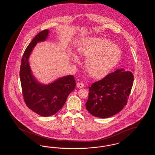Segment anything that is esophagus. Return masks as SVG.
<instances>
[{
    "mask_svg": "<svg viewBox=\"0 0 155 155\" xmlns=\"http://www.w3.org/2000/svg\"><path fill=\"white\" fill-rule=\"evenodd\" d=\"M77 87L80 88H84V84L83 83H81V82H78L77 84Z\"/></svg>",
    "mask_w": 155,
    "mask_h": 155,
    "instance_id": "34e87169",
    "label": "esophagus"
}]
</instances>
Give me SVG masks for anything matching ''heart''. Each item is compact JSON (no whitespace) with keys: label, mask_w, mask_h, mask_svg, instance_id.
Returning a JSON list of instances; mask_svg holds the SVG:
<instances>
[{"label":"heart","mask_w":155,"mask_h":155,"mask_svg":"<svg viewBox=\"0 0 155 155\" xmlns=\"http://www.w3.org/2000/svg\"><path fill=\"white\" fill-rule=\"evenodd\" d=\"M80 53L87 59L86 68L92 77L99 78L107 74L121 58L122 52L117 45L103 38H93L81 49ZM74 60L78 59L75 56Z\"/></svg>","instance_id":"1"}]
</instances>
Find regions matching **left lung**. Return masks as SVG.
I'll use <instances>...</instances> for the list:
<instances>
[{"label":"left lung","mask_w":155,"mask_h":155,"mask_svg":"<svg viewBox=\"0 0 155 155\" xmlns=\"http://www.w3.org/2000/svg\"><path fill=\"white\" fill-rule=\"evenodd\" d=\"M134 75L124 68L107 75L89 87L87 110L94 116L108 118L118 113L127 103Z\"/></svg>","instance_id":"8db88e82"}]
</instances>
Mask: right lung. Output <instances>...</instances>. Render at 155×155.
Segmentation results:
<instances>
[{
  "instance_id": "1",
  "label": "right lung",
  "mask_w": 155,
  "mask_h": 155,
  "mask_svg": "<svg viewBox=\"0 0 155 155\" xmlns=\"http://www.w3.org/2000/svg\"><path fill=\"white\" fill-rule=\"evenodd\" d=\"M49 30L38 33L25 50L20 71V77L24 102L31 110L43 117L55 114L66 102L69 94L76 85L73 75L59 78L45 85L37 81L31 72L28 59L38 42L45 41Z\"/></svg>"
}]
</instances>
